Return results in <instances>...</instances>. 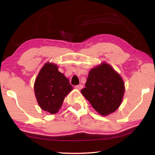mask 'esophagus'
<instances>
[{
    "mask_svg": "<svg viewBox=\"0 0 155 155\" xmlns=\"http://www.w3.org/2000/svg\"><path fill=\"white\" fill-rule=\"evenodd\" d=\"M83 85H81V84H80V85H77V89H82L83 88Z\"/></svg>",
    "mask_w": 155,
    "mask_h": 155,
    "instance_id": "esophagus-1",
    "label": "esophagus"
}]
</instances>
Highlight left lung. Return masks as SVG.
Wrapping results in <instances>:
<instances>
[{
    "label": "left lung",
    "instance_id": "obj_1",
    "mask_svg": "<svg viewBox=\"0 0 155 155\" xmlns=\"http://www.w3.org/2000/svg\"><path fill=\"white\" fill-rule=\"evenodd\" d=\"M125 85L120 75L106 63L91 69L81 93L101 115L114 112L122 102Z\"/></svg>",
    "mask_w": 155,
    "mask_h": 155
}]
</instances>
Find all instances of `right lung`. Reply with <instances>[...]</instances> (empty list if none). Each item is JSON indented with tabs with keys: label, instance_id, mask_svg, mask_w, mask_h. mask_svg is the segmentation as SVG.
<instances>
[{
	"label": "right lung",
	"instance_id": "add662e5",
	"mask_svg": "<svg viewBox=\"0 0 155 155\" xmlns=\"http://www.w3.org/2000/svg\"><path fill=\"white\" fill-rule=\"evenodd\" d=\"M72 86L57 65L47 63L39 72L35 83V93L39 106L51 114L57 112Z\"/></svg>",
	"mask_w": 155,
	"mask_h": 155
}]
</instances>
